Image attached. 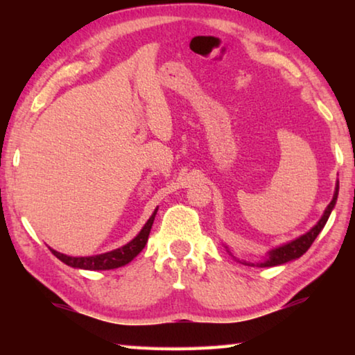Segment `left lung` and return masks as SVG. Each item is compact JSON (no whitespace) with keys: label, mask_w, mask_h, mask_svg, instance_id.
<instances>
[{"label":"left lung","mask_w":355,"mask_h":355,"mask_svg":"<svg viewBox=\"0 0 355 355\" xmlns=\"http://www.w3.org/2000/svg\"><path fill=\"white\" fill-rule=\"evenodd\" d=\"M338 188H340V183L336 182L335 184V191H334V197L330 203L327 205V208L324 209V213L321 216V219L316 222V224L310 228L307 233H304V235H300L299 238L293 239V241H288L282 245H277V248L271 249L264 257V260L260 263H249V261H244V260H239V258L233 257V254L230 252V249L224 245L227 249L228 254H230L233 258H235L236 261L245 264V266H260V268H271V266H279V264H285L288 261H293V260H297L299 257H302L305 252L309 250V248L313 241L316 239V236L320 235L321 230L326 225V222L329 219L330 213H332V209L335 208V203H336V197H338Z\"/></svg>","instance_id":"left-lung-1"}]
</instances>
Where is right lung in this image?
<instances>
[{
	"instance_id": "right-lung-1",
	"label": "right lung",
	"mask_w": 355,
	"mask_h": 355,
	"mask_svg": "<svg viewBox=\"0 0 355 355\" xmlns=\"http://www.w3.org/2000/svg\"><path fill=\"white\" fill-rule=\"evenodd\" d=\"M156 213H158V207L155 208L153 214L150 216L148 220L144 224L141 232L137 233L130 243H127L119 249H114L110 252H105V254H98L92 257H70V255L61 254V252H58L51 248L50 250L53 252V255L58 257L59 260L67 264V266L76 268V269H86V271H106V269H116L120 266H125V264H128L135 257L139 255V252L144 248H146Z\"/></svg>"
}]
</instances>
